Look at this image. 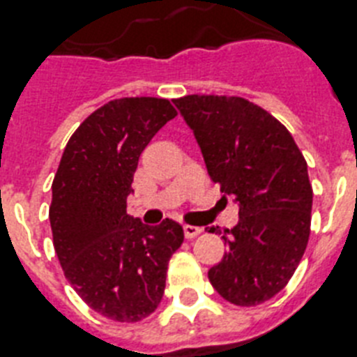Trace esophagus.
I'll use <instances>...</instances> for the list:
<instances>
[{
  "mask_svg": "<svg viewBox=\"0 0 357 357\" xmlns=\"http://www.w3.org/2000/svg\"><path fill=\"white\" fill-rule=\"evenodd\" d=\"M183 232H185V238L192 239V238H196V236L202 234L203 229L202 227H194V225H185Z\"/></svg>",
  "mask_w": 357,
  "mask_h": 357,
  "instance_id": "34e87169",
  "label": "esophagus"
}]
</instances>
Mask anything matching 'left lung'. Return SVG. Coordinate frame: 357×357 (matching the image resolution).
<instances>
[{
	"instance_id": "left-lung-1",
	"label": "left lung",
	"mask_w": 357,
	"mask_h": 357,
	"mask_svg": "<svg viewBox=\"0 0 357 357\" xmlns=\"http://www.w3.org/2000/svg\"><path fill=\"white\" fill-rule=\"evenodd\" d=\"M174 105L194 132L211 179L239 206L238 225L221 236L229 250L208 280L230 303H263L289 283L307 248V161L289 130L243 98L194 94ZM208 232L221 234L218 227Z\"/></svg>"
}]
</instances>
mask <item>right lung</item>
<instances>
[{
  "instance_id": "add662e5",
  "label": "right lung",
  "mask_w": 357,
  "mask_h": 357,
  "mask_svg": "<svg viewBox=\"0 0 357 357\" xmlns=\"http://www.w3.org/2000/svg\"><path fill=\"white\" fill-rule=\"evenodd\" d=\"M176 114L161 98L109 101L72 134L54 176L49 218L65 278L114 321L154 312L170 256L183 243L176 221L149 227L127 214L139 155Z\"/></svg>"
}]
</instances>
